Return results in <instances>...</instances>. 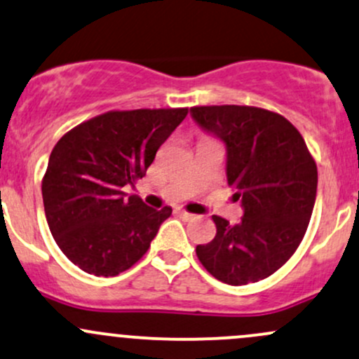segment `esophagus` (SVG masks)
<instances>
[{
    "mask_svg": "<svg viewBox=\"0 0 359 359\" xmlns=\"http://www.w3.org/2000/svg\"><path fill=\"white\" fill-rule=\"evenodd\" d=\"M177 212H179L180 218L187 219V222H189V219H196V218H198V216H196V215H192V212H187V211H184V210H179Z\"/></svg>",
    "mask_w": 359,
    "mask_h": 359,
    "instance_id": "esophagus-1",
    "label": "esophagus"
}]
</instances>
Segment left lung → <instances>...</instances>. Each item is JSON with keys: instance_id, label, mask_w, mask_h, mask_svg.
I'll return each instance as SVG.
<instances>
[{"instance_id": "obj_1", "label": "left lung", "mask_w": 359, "mask_h": 359, "mask_svg": "<svg viewBox=\"0 0 359 359\" xmlns=\"http://www.w3.org/2000/svg\"><path fill=\"white\" fill-rule=\"evenodd\" d=\"M191 116L226 149L228 186L243 216H212L216 237L196 247L210 274L231 286L257 283L300 245L317 196V165L298 129L279 114L247 105L192 107Z\"/></svg>"}]
</instances>
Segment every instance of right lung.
Masks as SVG:
<instances>
[{
  "label": "right lung",
  "instance_id": "add662e5",
  "mask_svg": "<svg viewBox=\"0 0 359 359\" xmlns=\"http://www.w3.org/2000/svg\"><path fill=\"white\" fill-rule=\"evenodd\" d=\"M187 116V109L107 112L57 141L42 180L47 224L74 266L117 276L140 261L172 208L153 210L136 194L156 151Z\"/></svg>",
  "mask_w": 359,
  "mask_h": 359
}]
</instances>
